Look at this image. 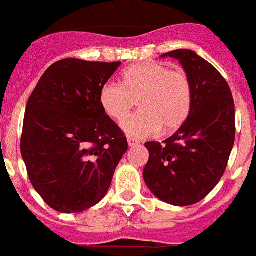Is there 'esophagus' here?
I'll return each mask as SVG.
<instances>
[{"instance_id": "obj_1", "label": "esophagus", "mask_w": 256, "mask_h": 256, "mask_svg": "<svg viewBox=\"0 0 256 256\" xmlns=\"http://www.w3.org/2000/svg\"><path fill=\"white\" fill-rule=\"evenodd\" d=\"M128 146L132 148V146H136V145H138L140 142L136 141V140H134V138H128Z\"/></svg>"}]
</instances>
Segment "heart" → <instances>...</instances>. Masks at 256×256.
Segmentation results:
<instances>
[{
	"instance_id": "b5f03b06",
	"label": "heart",
	"mask_w": 256,
	"mask_h": 256,
	"mask_svg": "<svg viewBox=\"0 0 256 256\" xmlns=\"http://www.w3.org/2000/svg\"><path fill=\"white\" fill-rule=\"evenodd\" d=\"M136 100L138 111L122 120L120 128L132 138L174 132L192 110V86L186 74L170 71L162 63L146 62L126 68L120 83L107 82L99 90V106L114 120L128 114Z\"/></svg>"
}]
</instances>
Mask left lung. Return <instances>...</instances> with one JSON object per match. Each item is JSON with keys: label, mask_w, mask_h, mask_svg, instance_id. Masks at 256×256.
I'll return each mask as SVG.
<instances>
[{"label": "left lung", "mask_w": 256, "mask_h": 256, "mask_svg": "<svg viewBox=\"0 0 256 256\" xmlns=\"http://www.w3.org/2000/svg\"><path fill=\"white\" fill-rule=\"evenodd\" d=\"M161 58L178 60L192 86L188 120L161 145L146 142L144 180L154 196L176 206L202 202L218 185L235 142V103L220 72L190 50Z\"/></svg>", "instance_id": "1"}]
</instances>
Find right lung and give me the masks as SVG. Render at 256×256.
Here are the masks:
<instances>
[{"label":"right lung","mask_w":256,"mask_h":256,"mask_svg":"<svg viewBox=\"0 0 256 256\" xmlns=\"http://www.w3.org/2000/svg\"><path fill=\"white\" fill-rule=\"evenodd\" d=\"M120 66L64 58L29 96L21 156L33 188L58 212L96 206L128 152L122 130L99 106V90Z\"/></svg>","instance_id":"add662e5"}]
</instances>
